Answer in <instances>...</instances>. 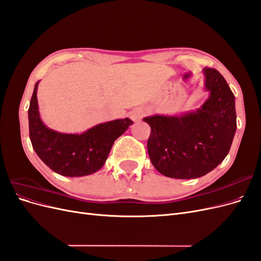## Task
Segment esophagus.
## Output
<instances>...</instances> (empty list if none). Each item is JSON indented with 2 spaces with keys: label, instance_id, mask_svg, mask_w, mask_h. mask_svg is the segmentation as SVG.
Returning <instances> with one entry per match:
<instances>
[{
  "label": "esophagus",
  "instance_id": "esophagus-1",
  "mask_svg": "<svg viewBox=\"0 0 261 261\" xmlns=\"http://www.w3.org/2000/svg\"><path fill=\"white\" fill-rule=\"evenodd\" d=\"M143 115H144V112L141 111V110H134V111H132L129 113V117L132 118L133 121L140 120V118L143 117Z\"/></svg>",
  "mask_w": 261,
  "mask_h": 261
}]
</instances>
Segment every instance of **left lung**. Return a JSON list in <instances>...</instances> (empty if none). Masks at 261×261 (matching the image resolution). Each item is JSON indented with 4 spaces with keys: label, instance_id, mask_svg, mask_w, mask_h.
Masks as SVG:
<instances>
[{
    "label": "left lung",
    "instance_id": "8db88e82",
    "mask_svg": "<svg viewBox=\"0 0 261 261\" xmlns=\"http://www.w3.org/2000/svg\"><path fill=\"white\" fill-rule=\"evenodd\" d=\"M209 98L180 116L145 117L151 133L148 153L161 174L173 178L206 175L224 160L236 132L235 97L217 69L203 68Z\"/></svg>",
    "mask_w": 261,
    "mask_h": 261
}]
</instances>
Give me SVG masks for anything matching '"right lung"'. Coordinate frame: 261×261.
Masks as SVG:
<instances>
[{"instance_id":"obj_1","label":"right lung","mask_w":261,"mask_h":261,"mask_svg":"<svg viewBox=\"0 0 261 261\" xmlns=\"http://www.w3.org/2000/svg\"><path fill=\"white\" fill-rule=\"evenodd\" d=\"M36 83L28 110L29 136L38 156L63 176L89 175L106 163L114 141L133 124L121 118L93 126L85 133L63 134L46 127L39 115Z\"/></svg>"}]
</instances>
